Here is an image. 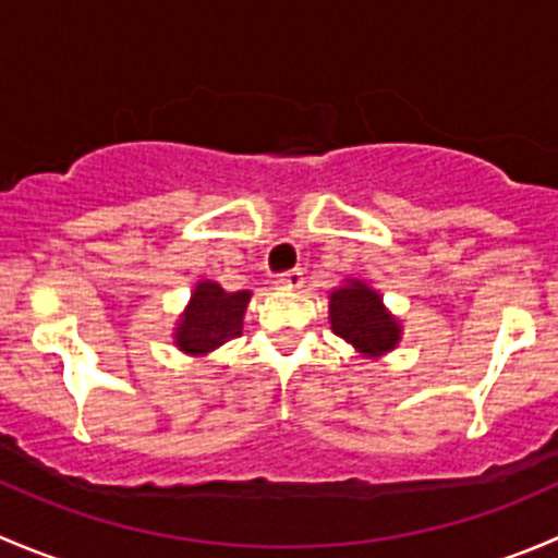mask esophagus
I'll return each mask as SVG.
<instances>
[{"mask_svg": "<svg viewBox=\"0 0 558 558\" xmlns=\"http://www.w3.org/2000/svg\"><path fill=\"white\" fill-rule=\"evenodd\" d=\"M278 286L283 291H300L302 286H305V272H302V269H289V272L280 275Z\"/></svg>", "mask_w": 558, "mask_h": 558, "instance_id": "obj_1", "label": "esophagus"}]
</instances>
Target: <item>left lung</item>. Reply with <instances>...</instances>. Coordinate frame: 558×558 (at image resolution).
Returning <instances> with one entry per match:
<instances>
[{
  "instance_id": "left-lung-1",
  "label": "left lung",
  "mask_w": 558,
  "mask_h": 558,
  "mask_svg": "<svg viewBox=\"0 0 558 558\" xmlns=\"http://www.w3.org/2000/svg\"><path fill=\"white\" fill-rule=\"evenodd\" d=\"M329 324L337 337L369 359L393 351L402 340V326L386 311L384 296L362 280H345V286L331 291Z\"/></svg>"
}]
</instances>
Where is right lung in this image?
Instances as JSON below:
<instances>
[{
  "label": "right lung",
  "instance_id": "right-lung-1",
  "mask_svg": "<svg viewBox=\"0 0 558 558\" xmlns=\"http://www.w3.org/2000/svg\"><path fill=\"white\" fill-rule=\"evenodd\" d=\"M251 291H223L213 280H199L174 326V345L189 356H205L243 335V315Z\"/></svg>",
  "mask_w": 558,
  "mask_h": 558
}]
</instances>
